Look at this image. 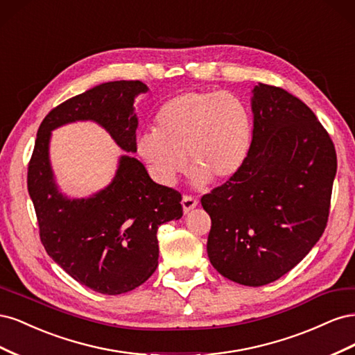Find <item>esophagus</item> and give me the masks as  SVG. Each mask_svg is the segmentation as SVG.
I'll return each instance as SVG.
<instances>
[{"label":"esophagus","instance_id":"34e87169","mask_svg":"<svg viewBox=\"0 0 355 355\" xmlns=\"http://www.w3.org/2000/svg\"><path fill=\"white\" fill-rule=\"evenodd\" d=\"M198 206V200L192 196H184L182 198V207H184V213H189Z\"/></svg>","mask_w":355,"mask_h":355}]
</instances>
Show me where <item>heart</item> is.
I'll return each mask as SVG.
<instances>
[{"label":"heart","instance_id":"obj_1","mask_svg":"<svg viewBox=\"0 0 355 355\" xmlns=\"http://www.w3.org/2000/svg\"><path fill=\"white\" fill-rule=\"evenodd\" d=\"M157 130L137 137V154L159 184L171 185L194 166L192 179L206 185L227 182L244 166L252 145L253 121L239 96L222 92H185L167 101L157 114Z\"/></svg>","mask_w":355,"mask_h":355}]
</instances>
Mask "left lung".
Wrapping results in <instances>:
<instances>
[{
  "label": "left lung",
  "mask_w": 355,
  "mask_h": 355,
  "mask_svg": "<svg viewBox=\"0 0 355 355\" xmlns=\"http://www.w3.org/2000/svg\"><path fill=\"white\" fill-rule=\"evenodd\" d=\"M252 93L249 155L201 206L211 219L214 270L257 287L287 274L323 235L338 163L329 133L302 101L262 83Z\"/></svg>",
  "instance_id": "left-lung-1"
}]
</instances>
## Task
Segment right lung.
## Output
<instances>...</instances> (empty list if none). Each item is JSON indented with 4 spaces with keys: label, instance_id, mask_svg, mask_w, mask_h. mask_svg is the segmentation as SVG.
<instances>
[{
    "label": "right lung",
    "instance_id": "obj_1",
    "mask_svg": "<svg viewBox=\"0 0 355 355\" xmlns=\"http://www.w3.org/2000/svg\"><path fill=\"white\" fill-rule=\"evenodd\" d=\"M142 81H110L75 96L42 120L28 167L40 237L49 256L73 280L103 295H121L144 284L158 266L159 225L182 218L180 194L158 185L145 166L121 155L111 184L85 198L67 197L50 164L51 132L75 121H93L125 153H136L135 99Z\"/></svg>",
    "mask_w": 355,
    "mask_h": 355
}]
</instances>
